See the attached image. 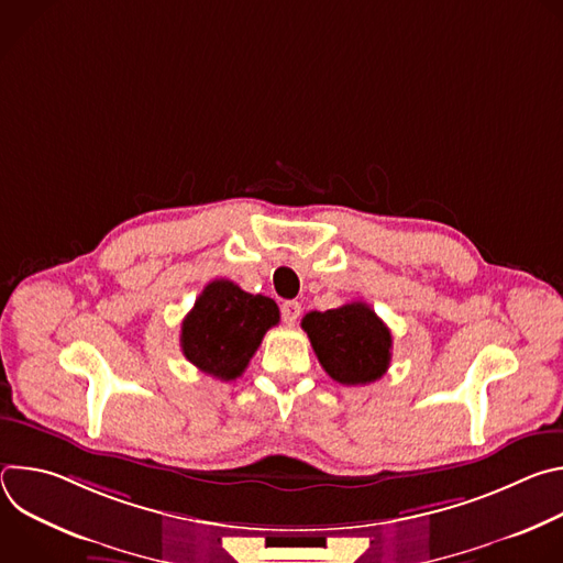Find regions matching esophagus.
<instances>
[{
    "label": "esophagus",
    "instance_id": "1",
    "mask_svg": "<svg viewBox=\"0 0 563 563\" xmlns=\"http://www.w3.org/2000/svg\"><path fill=\"white\" fill-rule=\"evenodd\" d=\"M300 311H302V307H300L298 300H285V302L280 305V313H283V320H285L287 325H294V323H296Z\"/></svg>",
    "mask_w": 563,
    "mask_h": 563
}]
</instances>
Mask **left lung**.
<instances>
[{
  "label": "left lung",
  "instance_id": "1",
  "mask_svg": "<svg viewBox=\"0 0 563 563\" xmlns=\"http://www.w3.org/2000/svg\"><path fill=\"white\" fill-rule=\"evenodd\" d=\"M311 347L323 369L343 385H367L380 378L391 358V334L374 309L350 302L302 318Z\"/></svg>",
  "mask_w": 563,
  "mask_h": 563
}]
</instances>
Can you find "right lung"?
I'll use <instances>...</instances> for the list:
<instances>
[{
  "label": "right lung",
  "instance_id": "obj_1",
  "mask_svg": "<svg viewBox=\"0 0 563 563\" xmlns=\"http://www.w3.org/2000/svg\"><path fill=\"white\" fill-rule=\"evenodd\" d=\"M278 320L280 311L272 298L247 294L220 278L202 289L185 316L180 347L200 372L233 380L245 372L265 332Z\"/></svg>",
  "mask_w": 563,
  "mask_h": 563
}]
</instances>
